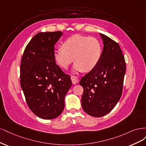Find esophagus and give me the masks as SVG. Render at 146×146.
<instances>
[{
	"instance_id": "1",
	"label": "esophagus",
	"mask_w": 146,
	"mask_h": 146,
	"mask_svg": "<svg viewBox=\"0 0 146 146\" xmlns=\"http://www.w3.org/2000/svg\"><path fill=\"white\" fill-rule=\"evenodd\" d=\"M71 79H72V83L73 84H77L78 82V79H77V78L76 76H71Z\"/></svg>"
}]
</instances>
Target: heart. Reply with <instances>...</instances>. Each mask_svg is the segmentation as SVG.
<instances>
[{"label":"heart","instance_id":"1","mask_svg":"<svg viewBox=\"0 0 146 146\" xmlns=\"http://www.w3.org/2000/svg\"><path fill=\"white\" fill-rule=\"evenodd\" d=\"M62 46L54 51V59L60 67L67 69L74 58L73 73L91 71L101 57V45L95 37L75 35L65 40Z\"/></svg>","mask_w":146,"mask_h":146}]
</instances>
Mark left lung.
Masks as SVG:
<instances>
[{"label": "left lung", "mask_w": 146, "mask_h": 146, "mask_svg": "<svg viewBox=\"0 0 146 146\" xmlns=\"http://www.w3.org/2000/svg\"><path fill=\"white\" fill-rule=\"evenodd\" d=\"M103 50L100 62L82 77L81 106L86 113L101 117L109 113L120 100L125 73V62L119 44L100 33Z\"/></svg>", "instance_id": "8db88e82"}]
</instances>
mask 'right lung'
<instances>
[{
  "instance_id": "add662e5",
  "label": "right lung",
  "mask_w": 146,
  "mask_h": 146,
  "mask_svg": "<svg viewBox=\"0 0 146 146\" xmlns=\"http://www.w3.org/2000/svg\"><path fill=\"white\" fill-rule=\"evenodd\" d=\"M61 31L39 32L33 37L23 52L21 86L27 104L40 118L52 119L64 110V98L72 85L54 59V45Z\"/></svg>"
}]
</instances>
